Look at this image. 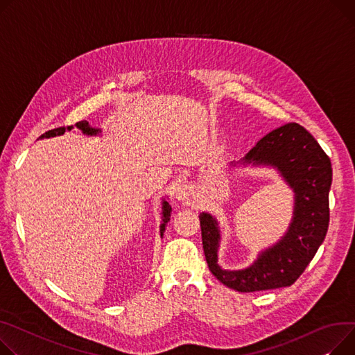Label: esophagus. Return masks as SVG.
Here are the masks:
<instances>
[{"instance_id":"34e87169","label":"esophagus","mask_w":355,"mask_h":355,"mask_svg":"<svg viewBox=\"0 0 355 355\" xmlns=\"http://www.w3.org/2000/svg\"><path fill=\"white\" fill-rule=\"evenodd\" d=\"M177 198L182 202H187V204H191L194 201V193L191 190V187L188 185H182L177 190Z\"/></svg>"}]
</instances>
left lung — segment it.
Here are the masks:
<instances>
[{"instance_id":"8db88e82","label":"left lung","mask_w":355,"mask_h":355,"mask_svg":"<svg viewBox=\"0 0 355 355\" xmlns=\"http://www.w3.org/2000/svg\"><path fill=\"white\" fill-rule=\"evenodd\" d=\"M231 167H271L294 193L293 218L286 234L258 254L241 270H225L218 264L221 230L217 218L201 212L202 248L209 271L224 286L254 293L290 287L310 264L328 230V193L333 181L331 161L315 138L295 123L282 125L258 141L245 157Z\"/></svg>"}]
</instances>
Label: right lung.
I'll list each match as a JSON object with an SVG mask.
<instances>
[{
    "label": "right lung",
    "mask_w": 355,
    "mask_h": 355,
    "mask_svg": "<svg viewBox=\"0 0 355 355\" xmlns=\"http://www.w3.org/2000/svg\"><path fill=\"white\" fill-rule=\"evenodd\" d=\"M76 127H77L78 130H81L83 134L89 135V137L101 134V130H100V128H92V127L88 124V121H80V123L76 124ZM71 128H73V127H67V128H65V127H61V128H55V130H51V131H46V132L42 134L40 138H50V137H55V135H62V134L65 132V130L71 131ZM170 217H171V205L167 202V200L164 198V200H162V221H161V224H159L161 239H162V235H164L165 227H167V223L170 221Z\"/></svg>",
    "instance_id": "obj_1"
}]
</instances>
